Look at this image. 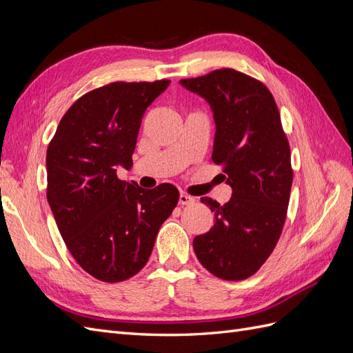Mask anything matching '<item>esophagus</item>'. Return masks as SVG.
Masks as SVG:
<instances>
[{
  "instance_id": "34e87169",
  "label": "esophagus",
  "mask_w": 353,
  "mask_h": 353,
  "mask_svg": "<svg viewBox=\"0 0 353 353\" xmlns=\"http://www.w3.org/2000/svg\"><path fill=\"white\" fill-rule=\"evenodd\" d=\"M178 203H179V205H183V206H188V205H193L194 199L187 196V194H184V193H181L179 197H178Z\"/></svg>"
}]
</instances>
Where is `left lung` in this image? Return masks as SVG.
<instances>
[{"label": "left lung", "instance_id": "1", "mask_svg": "<svg viewBox=\"0 0 353 353\" xmlns=\"http://www.w3.org/2000/svg\"><path fill=\"white\" fill-rule=\"evenodd\" d=\"M179 83L209 103L216 125L212 160L223 166L232 188L225 205L200 199L215 223L194 239V253L218 279L245 280L272 253L290 200V145L279 108L262 82L234 69Z\"/></svg>", "mask_w": 353, "mask_h": 353}]
</instances>
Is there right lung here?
Masks as SVG:
<instances>
[{
  "label": "right lung",
  "mask_w": 353,
  "mask_h": 353,
  "mask_svg": "<svg viewBox=\"0 0 353 353\" xmlns=\"http://www.w3.org/2000/svg\"><path fill=\"white\" fill-rule=\"evenodd\" d=\"M170 81L112 82L87 92L61 117L47 148V200L69 252L94 279L119 283L140 272L178 203L116 175L131 169L141 119Z\"/></svg>",
  "instance_id": "obj_1"
}]
</instances>
